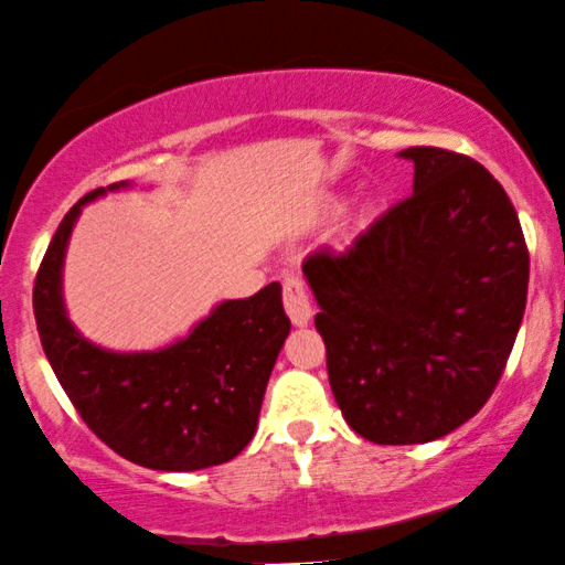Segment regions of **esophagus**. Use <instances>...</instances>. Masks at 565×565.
Here are the masks:
<instances>
[{"mask_svg":"<svg viewBox=\"0 0 565 565\" xmlns=\"http://www.w3.org/2000/svg\"><path fill=\"white\" fill-rule=\"evenodd\" d=\"M284 307H287V316L295 326H307L312 318V302L307 295V287L302 276L297 274H284Z\"/></svg>","mask_w":565,"mask_h":565,"instance_id":"esophagus-1","label":"esophagus"}]
</instances>
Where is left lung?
I'll list each match as a JSON object with an SVG mask.
<instances>
[{
  "mask_svg": "<svg viewBox=\"0 0 565 565\" xmlns=\"http://www.w3.org/2000/svg\"><path fill=\"white\" fill-rule=\"evenodd\" d=\"M414 192L341 253L302 263L320 312L328 381L362 438H443L488 402L526 307L530 249L482 163L414 146Z\"/></svg>",
  "mask_w": 565,
  "mask_h": 565,
  "instance_id": "8db88e82",
  "label": "left lung"
}]
</instances>
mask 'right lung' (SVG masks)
Segmentation results:
<instances>
[{"label": "right lung", "instance_id": "1", "mask_svg": "<svg viewBox=\"0 0 565 565\" xmlns=\"http://www.w3.org/2000/svg\"><path fill=\"white\" fill-rule=\"evenodd\" d=\"M127 182L109 184V190ZM77 200L52 237L33 287L41 347L83 423L114 454L161 472H195L237 456L258 427L263 394L289 335L281 284L221 302L188 339L159 352H106L70 323L62 263L85 203Z\"/></svg>", "mask_w": 565, "mask_h": 565}]
</instances>
